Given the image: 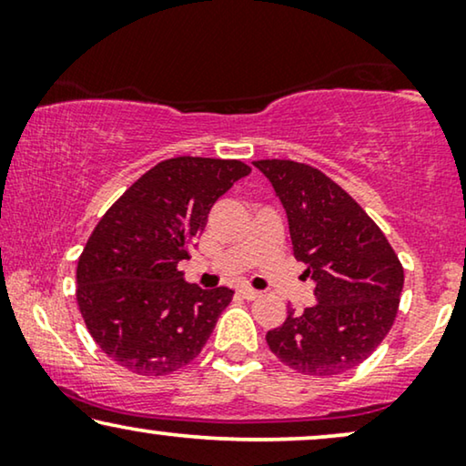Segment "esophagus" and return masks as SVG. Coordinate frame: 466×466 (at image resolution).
I'll return each mask as SVG.
<instances>
[{
  "instance_id": "34e87169",
  "label": "esophagus",
  "mask_w": 466,
  "mask_h": 466,
  "mask_svg": "<svg viewBox=\"0 0 466 466\" xmlns=\"http://www.w3.org/2000/svg\"><path fill=\"white\" fill-rule=\"evenodd\" d=\"M239 292H241V297L248 299V301H254V299H258V297H260V290H257V289H250V286H246V289H241Z\"/></svg>"
}]
</instances>
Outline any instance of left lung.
<instances>
[{
  "label": "left lung",
  "instance_id": "left-lung-1",
  "mask_svg": "<svg viewBox=\"0 0 466 466\" xmlns=\"http://www.w3.org/2000/svg\"><path fill=\"white\" fill-rule=\"evenodd\" d=\"M289 216L295 258L316 282V305L289 309L267 346L305 375H337L359 367L384 341L399 311L403 265L365 209L311 165L254 161Z\"/></svg>",
  "mask_w": 466,
  "mask_h": 466
}]
</instances>
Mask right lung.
<instances>
[{
  "label": "right lung",
  "mask_w": 466,
  "mask_h": 466,
  "mask_svg": "<svg viewBox=\"0 0 466 466\" xmlns=\"http://www.w3.org/2000/svg\"><path fill=\"white\" fill-rule=\"evenodd\" d=\"M248 174L235 158H167L97 222L78 258L76 299L95 343L120 367L167 375L199 356L233 290L188 284L177 263L218 197Z\"/></svg>",
  "instance_id": "right-lung-1"
}]
</instances>
